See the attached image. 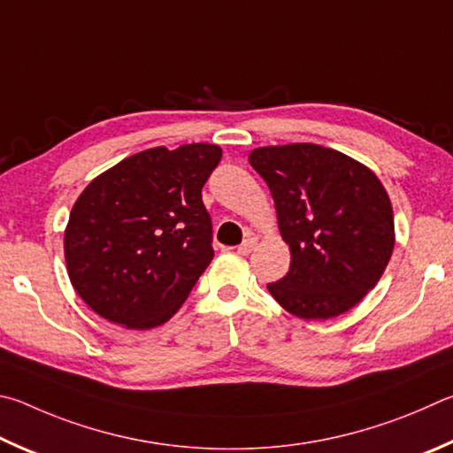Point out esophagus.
<instances>
[{"label":"esophagus","instance_id":"obj_1","mask_svg":"<svg viewBox=\"0 0 453 453\" xmlns=\"http://www.w3.org/2000/svg\"><path fill=\"white\" fill-rule=\"evenodd\" d=\"M255 247H257V239H252V236H249V239H244L241 244H239V255H242V257H247V255H250L252 250H255Z\"/></svg>","mask_w":453,"mask_h":453}]
</instances>
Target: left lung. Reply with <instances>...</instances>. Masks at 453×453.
I'll use <instances>...</instances> for the list:
<instances>
[{"label": "left lung", "instance_id": "obj_1", "mask_svg": "<svg viewBox=\"0 0 453 453\" xmlns=\"http://www.w3.org/2000/svg\"><path fill=\"white\" fill-rule=\"evenodd\" d=\"M249 163L271 188L290 271L266 284L284 311L328 320L376 287L392 257L390 196L366 165L340 150L290 142L250 150Z\"/></svg>", "mask_w": 453, "mask_h": 453}]
</instances>
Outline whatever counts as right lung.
<instances>
[{
  "mask_svg": "<svg viewBox=\"0 0 453 453\" xmlns=\"http://www.w3.org/2000/svg\"><path fill=\"white\" fill-rule=\"evenodd\" d=\"M222 149L153 147L95 177L63 236L69 280L83 303L131 330L165 324L211 265L203 187Z\"/></svg>",
  "mask_w": 453,
  "mask_h": 453,
  "instance_id": "obj_1",
  "label": "right lung"
}]
</instances>
